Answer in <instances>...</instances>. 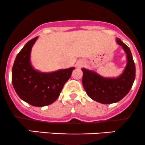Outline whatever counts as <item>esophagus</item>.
<instances>
[{
    "label": "esophagus",
    "mask_w": 145,
    "mask_h": 145,
    "mask_svg": "<svg viewBox=\"0 0 145 145\" xmlns=\"http://www.w3.org/2000/svg\"><path fill=\"white\" fill-rule=\"evenodd\" d=\"M82 65H83L82 62H77V68H80V67L82 66Z\"/></svg>",
    "instance_id": "1"
}]
</instances>
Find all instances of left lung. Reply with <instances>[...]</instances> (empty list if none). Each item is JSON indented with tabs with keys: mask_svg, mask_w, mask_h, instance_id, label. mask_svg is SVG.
Segmentation results:
<instances>
[{
	"mask_svg": "<svg viewBox=\"0 0 145 145\" xmlns=\"http://www.w3.org/2000/svg\"><path fill=\"white\" fill-rule=\"evenodd\" d=\"M116 41L123 46L127 58L125 69L120 77L105 78L93 71L82 69V84L87 95L101 104H112L121 100L130 91L135 78V65L130 48L120 39Z\"/></svg>",
	"mask_w": 145,
	"mask_h": 145,
	"instance_id": "obj_1",
	"label": "left lung"
}]
</instances>
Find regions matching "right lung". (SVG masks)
<instances>
[{
	"label": "right lung",
	"mask_w": 145,
	"mask_h": 145,
	"mask_svg": "<svg viewBox=\"0 0 145 145\" xmlns=\"http://www.w3.org/2000/svg\"><path fill=\"white\" fill-rule=\"evenodd\" d=\"M37 39L36 37L29 41L18 53L12 66V82L23 101L34 106H44L58 98L74 68L50 73L35 71L30 64V52Z\"/></svg>",
	"instance_id": "obj_1"
}]
</instances>
